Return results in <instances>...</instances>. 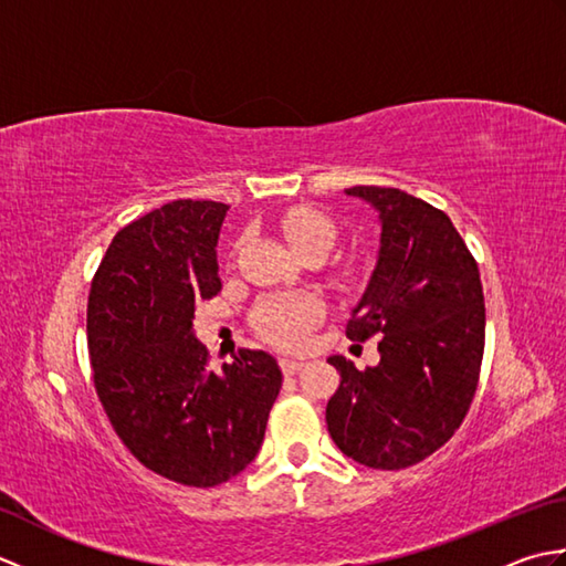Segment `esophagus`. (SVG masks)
Listing matches in <instances>:
<instances>
[{"label": "esophagus", "mask_w": 566, "mask_h": 566, "mask_svg": "<svg viewBox=\"0 0 566 566\" xmlns=\"http://www.w3.org/2000/svg\"><path fill=\"white\" fill-rule=\"evenodd\" d=\"M306 363H302V359H290V357H282L280 359V367H282V371L284 375H296L298 369H302Z\"/></svg>", "instance_id": "34e87169"}]
</instances>
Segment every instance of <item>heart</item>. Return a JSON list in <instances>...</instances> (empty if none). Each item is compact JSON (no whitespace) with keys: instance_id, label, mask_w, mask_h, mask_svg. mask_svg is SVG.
<instances>
[{"instance_id":"obj_1","label":"heart","mask_w":566,"mask_h":566,"mask_svg":"<svg viewBox=\"0 0 566 566\" xmlns=\"http://www.w3.org/2000/svg\"><path fill=\"white\" fill-rule=\"evenodd\" d=\"M280 228L290 245L302 252L306 248L328 250L335 240V223L331 216L311 207H296L280 219ZM323 314V304L314 294H284L270 296L258 304L252 323L264 340L296 350L308 338V331Z\"/></svg>"}]
</instances>
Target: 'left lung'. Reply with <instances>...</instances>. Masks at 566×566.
<instances>
[{
    "label": "left lung",
    "mask_w": 566,
    "mask_h": 566,
    "mask_svg": "<svg viewBox=\"0 0 566 566\" xmlns=\"http://www.w3.org/2000/svg\"><path fill=\"white\" fill-rule=\"evenodd\" d=\"M379 213L375 270L353 308L347 338L379 340V365L345 357L326 423L350 460L371 469L411 467L448 442L474 399L484 355L479 268L448 213L391 187H350Z\"/></svg>",
    "instance_id": "left-lung-1"
}]
</instances>
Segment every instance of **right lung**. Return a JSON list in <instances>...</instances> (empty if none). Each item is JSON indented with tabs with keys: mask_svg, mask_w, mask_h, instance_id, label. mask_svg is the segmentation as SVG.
<instances>
[{
	"mask_svg": "<svg viewBox=\"0 0 566 566\" xmlns=\"http://www.w3.org/2000/svg\"><path fill=\"white\" fill-rule=\"evenodd\" d=\"M228 207L177 199L128 223L94 274L87 343L94 387L138 462L185 486L243 472L282 389L270 353L207 367L195 306L221 292L216 245Z\"/></svg>",
	"mask_w": 566,
	"mask_h": 566,
	"instance_id": "right-lung-1",
	"label": "right lung"
}]
</instances>
